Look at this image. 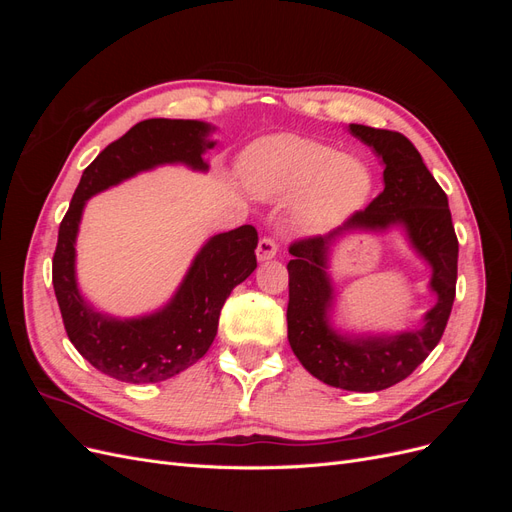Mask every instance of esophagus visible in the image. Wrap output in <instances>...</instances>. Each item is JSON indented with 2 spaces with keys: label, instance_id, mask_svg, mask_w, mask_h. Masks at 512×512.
<instances>
[{
  "label": "esophagus",
  "instance_id": "34e87169",
  "mask_svg": "<svg viewBox=\"0 0 512 512\" xmlns=\"http://www.w3.org/2000/svg\"><path fill=\"white\" fill-rule=\"evenodd\" d=\"M275 254H277V243H275L271 237H265V239H260V241H258V247H256V258H258L260 262H265V260L275 258Z\"/></svg>",
  "mask_w": 512,
  "mask_h": 512
}]
</instances>
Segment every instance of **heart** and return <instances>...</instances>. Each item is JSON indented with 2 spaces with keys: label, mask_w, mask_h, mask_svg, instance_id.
<instances>
[{
  "label": "heart",
  "mask_w": 512,
  "mask_h": 512,
  "mask_svg": "<svg viewBox=\"0 0 512 512\" xmlns=\"http://www.w3.org/2000/svg\"><path fill=\"white\" fill-rule=\"evenodd\" d=\"M239 173L247 192L260 200H297L294 224L307 235L348 222L365 207L374 185L365 162L292 132L252 143L241 153Z\"/></svg>",
  "instance_id": "heart-1"
}]
</instances>
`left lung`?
<instances>
[{
    "instance_id": "left-lung-1",
    "label": "left lung",
    "mask_w": 512,
    "mask_h": 512,
    "mask_svg": "<svg viewBox=\"0 0 512 512\" xmlns=\"http://www.w3.org/2000/svg\"><path fill=\"white\" fill-rule=\"evenodd\" d=\"M350 134L374 149L384 166V190L348 222L324 237L290 245L288 342L301 365L335 389L374 393L408 378L438 346L451 316L457 284L459 243L444 190L427 170L421 153L404 134L350 123ZM401 227L427 262L437 305L424 324L389 336H350L330 324L334 287L328 273L330 247L350 231Z\"/></svg>"
}]
</instances>
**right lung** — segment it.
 <instances>
[{"instance_id":"right-lung-1","label":"right lung","mask_w":512,"mask_h":512,"mask_svg":"<svg viewBox=\"0 0 512 512\" xmlns=\"http://www.w3.org/2000/svg\"><path fill=\"white\" fill-rule=\"evenodd\" d=\"M211 123L147 119L108 145L85 170L59 224L53 288L74 348L102 374L130 384L162 382L203 359L218 333L222 305L256 269L258 232L245 224L211 237L170 301L153 314L117 318L98 312L76 282V235L91 196L164 164L207 173L205 151L215 147Z\"/></svg>"}]
</instances>
